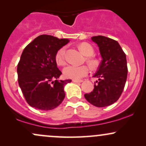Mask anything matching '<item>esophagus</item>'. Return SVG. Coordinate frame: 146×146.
Returning a JSON list of instances; mask_svg holds the SVG:
<instances>
[{
	"mask_svg": "<svg viewBox=\"0 0 146 146\" xmlns=\"http://www.w3.org/2000/svg\"><path fill=\"white\" fill-rule=\"evenodd\" d=\"M73 82H75V83H81L82 82V80H73Z\"/></svg>",
	"mask_w": 146,
	"mask_h": 146,
	"instance_id": "34e87169",
	"label": "esophagus"
}]
</instances>
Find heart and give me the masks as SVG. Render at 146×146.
Returning <instances> with one entry per match:
<instances>
[{
  "mask_svg": "<svg viewBox=\"0 0 146 146\" xmlns=\"http://www.w3.org/2000/svg\"><path fill=\"white\" fill-rule=\"evenodd\" d=\"M79 48L82 52L83 54L86 56H91L94 53V48L88 43H81L79 45ZM65 52H66L65 46H62L57 51L55 59L58 65L62 66L65 64ZM87 61L92 67L96 66L97 64H98L97 60L91 57H88L87 58ZM88 71L89 70H88V66H85V65H83V66L68 65L64 68L63 74L65 78L78 80L87 75L88 73Z\"/></svg>",
  "mask_w": 146,
  "mask_h": 146,
  "instance_id": "obj_1",
  "label": "heart"
}]
</instances>
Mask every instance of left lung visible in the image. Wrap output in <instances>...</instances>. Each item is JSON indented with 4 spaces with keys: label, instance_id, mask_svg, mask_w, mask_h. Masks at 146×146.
<instances>
[{
    "label": "left lung",
    "instance_id": "obj_1",
    "mask_svg": "<svg viewBox=\"0 0 146 146\" xmlns=\"http://www.w3.org/2000/svg\"><path fill=\"white\" fill-rule=\"evenodd\" d=\"M91 40L98 45L102 60L93 75L98 78L97 84L84 97L95 106H108L119 100L124 88L128 74L126 56L115 40L102 36H93Z\"/></svg>",
    "mask_w": 146,
    "mask_h": 146
}]
</instances>
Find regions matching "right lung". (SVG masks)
Wrapping results in <instances>:
<instances>
[{"label":"right lung","instance_id":"add662e5","mask_svg":"<svg viewBox=\"0 0 146 146\" xmlns=\"http://www.w3.org/2000/svg\"><path fill=\"white\" fill-rule=\"evenodd\" d=\"M68 42V39L41 35L23 50L17 67L18 84L31 107L52 110L64 99V87L71 80H58L62 72L57 66L55 57Z\"/></svg>","mask_w":146,"mask_h":146}]
</instances>
